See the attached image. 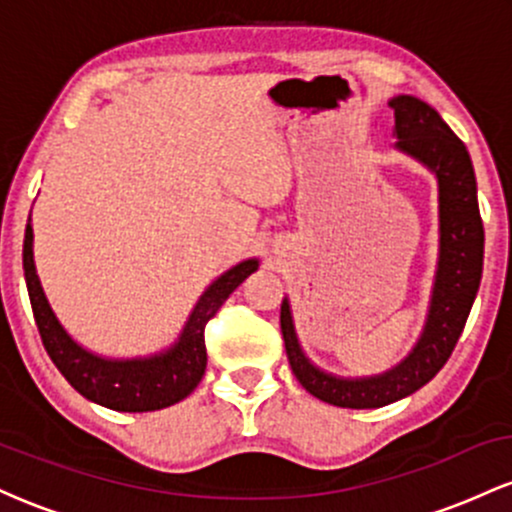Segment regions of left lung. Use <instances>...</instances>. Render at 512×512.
<instances>
[{"instance_id":"1","label":"left lung","mask_w":512,"mask_h":512,"mask_svg":"<svg viewBox=\"0 0 512 512\" xmlns=\"http://www.w3.org/2000/svg\"><path fill=\"white\" fill-rule=\"evenodd\" d=\"M395 110L397 149L416 158L438 180L440 248L431 305L419 342L404 361L370 378H337L303 354L291 305L281 303V334L293 375L310 395L344 409H378L409 397L445 366L477 298L484 267V223L477 202V178L467 146L455 137L431 105L414 96L390 101Z\"/></svg>"}]
</instances>
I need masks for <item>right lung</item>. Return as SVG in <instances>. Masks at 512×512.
<instances>
[{
  "label": "right lung",
  "instance_id": "right-lung-1",
  "mask_svg": "<svg viewBox=\"0 0 512 512\" xmlns=\"http://www.w3.org/2000/svg\"><path fill=\"white\" fill-rule=\"evenodd\" d=\"M255 269L257 260H245L221 274L202 293L182 327L178 342L170 349L146 358H105L76 344L52 313L35 272L31 216L23 238V274L45 351L79 395L115 411L166 409L195 390L207 370L204 327Z\"/></svg>",
  "mask_w": 512,
  "mask_h": 512
}]
</instances>
